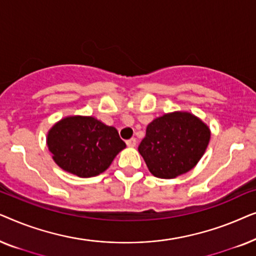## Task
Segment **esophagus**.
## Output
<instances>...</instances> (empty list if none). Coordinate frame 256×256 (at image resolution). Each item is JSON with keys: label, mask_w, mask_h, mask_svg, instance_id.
Masks as SVG:
<instances>
[{"label": "esophagus", "mask_w": 256, "mask_h": 256, "mask_svg": "<svg viewBox=\"0 0 256 256\" xmlns=\"http://www.w3.org/2000/svg\"><path fill=\"white\" fill-rule=\"evenodd\" d=\"M126 143H127V146H136V138H129V140H127V141H126Z\"/></svg>", "instance_id": "obj_1"}]
</instances>
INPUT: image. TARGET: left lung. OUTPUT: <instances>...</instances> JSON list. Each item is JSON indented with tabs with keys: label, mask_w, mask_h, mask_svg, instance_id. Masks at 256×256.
I'll list each match as a JSON object with an SVG mask.
<instances>
[{
	"label": "left lung",
	"mask_w": 256,
	"mask_h": 256,
	"mask_svg": "<svg viewBox=\"0 0 256 256\" xmlns=\"http://www.w3.org/2000/svg\"><path fill=\"white\" fill-rule=\"evenodd\" d=\"M210 138V128L200 118L188 112H174L150 122L138 152L154 176L170 180L196 166Z\"/></svg>",
	"instance_id": "obj_1"
}]
</instances>
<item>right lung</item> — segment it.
Instances as JSON below:
<instances>
[{"label": "right lung", "mask_w": 256, "mask_h": 256, "mask_svg": "<svg viewBox=\"0 0 256 256\" xmlns=\"http://www.w3.org/2000/svg\"><path fill=\"white\" fill-rule=\"evenodd\" d=\"M52 158L70 174L88 178L108 169L126 143L114 127L93 116H68L48 132Z\"/></svg>", "instance_id": "add662e5"}]
</instances>
